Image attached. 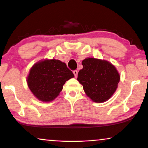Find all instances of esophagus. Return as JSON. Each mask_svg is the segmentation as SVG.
Masks as SVG:
<instances>
[{
    "mask_svg": "<svg viewBox=\"0 0 148 148\" xmlns=\"http://www.w3.org/2000/svg\"><path fill=\"white\" fill-rule=\"evenodd\" d=\"M73 74H74V75H75V77H76L77 76V74H78V71L77 70H75V71H73Z\"/></svg>",
    "mask_w": 148,
    "mask_h": 148,
    "instance_id": "obj_1",
    "label": "esophagus"
}]
</instances>
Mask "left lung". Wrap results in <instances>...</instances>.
<instances>
[{"mask_svg":"<svg viewBox=\"0 0 148 148\" xmlns=\"http://www.w3.org/2000/svg\"><path fill=\"white\" fill-rule=\"evenodd\" d=\"M77 80L83 85L87 96L95 102L108 100L116 91L120 81L115 66L106 60L94 58L84 59Z\"/></svg>","mask_w":148,"mask_h":148,"instance_id":"left-lung-1","label":"left lung"}]
</instances>
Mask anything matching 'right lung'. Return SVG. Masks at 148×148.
Returning <instances> with one entry per match:
<instances>
[{"instance_id": "1", "label": "right lung", "mask_w": 148, "mask_h": 148, "mask_svg": "<svg viewBox=\"0 0 148 148\" xmlns=\"http://www.w3.org/2000/svg\"><path fill=\"white\" fill-rule=\"evenodd\" d=\"M73 77L64 62L56 59L44 60L32 66L27 82L38 100L50 102L58 96L66 81Z\"/></svg>"}]
</instances>
